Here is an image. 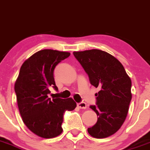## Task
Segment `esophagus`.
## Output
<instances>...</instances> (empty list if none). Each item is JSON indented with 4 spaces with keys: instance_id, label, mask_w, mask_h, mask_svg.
Instances as JSON below:
<instances>
[{
    "instance_id": "1",
    "label": "esophagus",
    "mask_w": 150,
    "mask_h": 150,
    "mask_svg": "<svg viewBox=\"0 0 150 150\" xmlns=\"http://www.w3.org/2000/svg\"><path fill=\"white\" fill-rule=\"evenodd\" d=\"M78 107H79L80 109H86L87 108V104L84 102H81L78 103Z\"/></svg>"
}]
</instances>
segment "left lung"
Segmentation results:
<instances>
[{
    "mask_svg": "<svg viewBox=\"0 0 150 150\" xmlns=\"http://www.w3.org/2000/svg\"><path fill=\"white\" fill-rule=\"evenodd\" d=\"M73 54L88 75L91 84L100 91L96 105L91 106L97 122L88 128L94 138H106L119 130L127 117L132 94L131 80L118 59L97 49L75 51Z\"/></svg>",
    "mask_w": 150,
    "mask_h": 150,
    "instance_id": "1",
    "label": "left lung"
}]
</instances>
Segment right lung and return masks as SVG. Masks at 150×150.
Instances as JSON below:
<instances>
[{"label": "right lung", "instance_id": "add662e5", "mask_svg": "<svg viewBox=\"0 0 150 150\" xmlns=\"http://www.w3.org/2000/svg\"><path fill=\"white\" fill-rule=\"evenodd\" d=\"M70 56L59 50H40L23 62L14 90L24 124L30 131L43 138H53L62 132L66 111L76 107L72 98H49L50 88L58 90L53 78L57 65Z\"/></svg>", "mask_w": 150, "mask_h": 150}]
</instances>
